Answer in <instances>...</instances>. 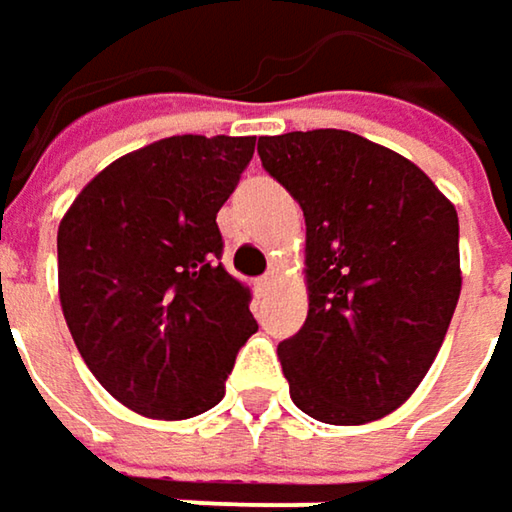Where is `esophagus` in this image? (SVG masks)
Wrapping results in <instances>:
<instances>
[{
    "mask_svg": "<svg viewBox=\"0 0 512 512\" xmlns=\"http://www.w3.org/2000/svg\"><path fill=\"white\" fill-rule=\"evenodd\" d=\"M275 281H278V272L272 269V272H266V275L257 278V290H260V293H269V290L275 287Z\"/></svg>",
    "mask_w": 512,
    "mask_h": 512,
    "instance_id": "1",
    "label": "esophagus"
}]
</instances>
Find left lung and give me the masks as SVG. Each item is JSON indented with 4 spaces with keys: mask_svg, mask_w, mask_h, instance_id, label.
Returning a JSON list of instances; mask_svg holds the SVG:
<instances>
[{
    "mask_svg": "<svg viewBox=\"0 0 512 512\" xmlns=\"http://www.w3.org/2000/svg\"><path fill=\"white\" fill-rule=\"evenodd\" d=\"M302 205L307 319L278 343L290 395L328 425L393 413L428 375L460 299L457 210L407 158L351 131L260 137Z\"/></svg>",
    "mask_w": 512,
    "mask_h": 512,
    "instance_id": "obj_1",
    "label": "left lung"
}]
</instances>
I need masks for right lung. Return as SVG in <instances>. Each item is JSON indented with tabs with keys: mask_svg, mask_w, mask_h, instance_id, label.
I'll return each instance as SVG.
<instances>
[{
	"mask_svg": "<svg viewBox=\"0 0 512 512\" xmlns=\"http://www.w3.org/2000/svg\"><path fill=\"white\" fill-rule=\"evenodd\" d=\"M252 155L255 137H166L105 166L61 219L64 319L96 381L134 413L210 410L257 331L216 225Z\"/></svg>",
	"mask_w": 512,
	"mask_h": 512,
	"instance_id": "right-lung-1",
	"label": "right lung"
}]
</instances>
